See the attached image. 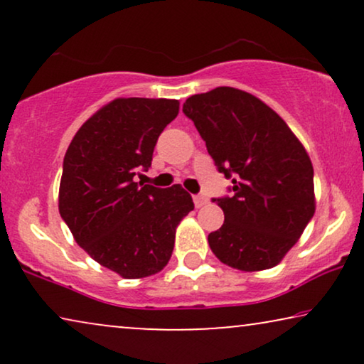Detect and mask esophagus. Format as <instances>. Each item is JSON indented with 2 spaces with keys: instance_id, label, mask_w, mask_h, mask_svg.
Instances as JSON below:
<instances>
[{
  "instance_id": "1",
  "label": "esophagus",
  "mask_w": 364,
  "mask_h": 364,
  "mask_svg": "<svg viewBox=\"0 0 364 364\" xmlns=\"http://www.w3.org/2000/svg\"><path fill=\"white\" fill-rule=\"evenodd\" d=\"M208 200L203 196H193V203H196V207L197 208H200V207H203L205 205Z\"/></svg>"
}]
</instances>
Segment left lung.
<instances>
[{
	"label": "left lung",
	"instance_id": "left-lung-1",
	"mask_svg": "<svg viewBox=\"0 0 364 364\" xmlns=\"http://www.w3.org/2000/svg\"><path fill=\"white\" fill-rule=\"evenodd\" d=\"M232 197L217 198L225 220L208 235L213 255L242 272L283 260L315 213L313 166L287 122L250 92L215 87L183 102Z\"/></svg>",
	"mask_w": 364,
	"mask_h": 364
}]
</instances>
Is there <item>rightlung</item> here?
Segmentation results:
<instances>
[{
  "instance_id": "add662e5",
  "label": "right lung",
  "mask_w": 364,
  "mask_h": 364,
  "mask_svg": "<svg viewBox=\"0 0 364 364\" xmlns=\"http://www.w3.org/2000/svg\"><path fill=\"white\" fill-rule=\"evenodd\" d=\"M177 114V99L117 97L79 127L64 156L63 220L92 260L129 280L167 265L177 225L193 210L178 183L134 182L151 167L157 139Z\"/></svg>"
}]
</instances>
